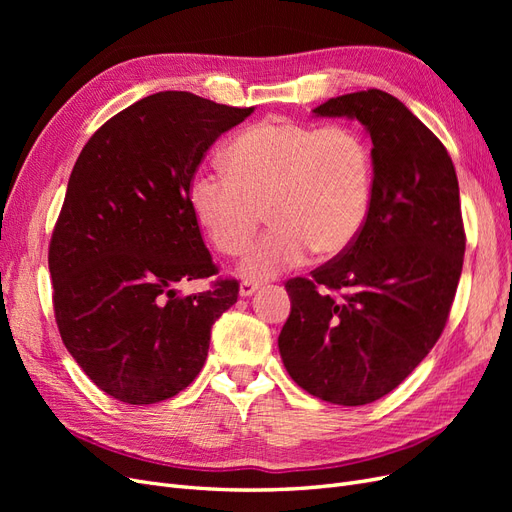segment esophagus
I'll list each match as a JSON object with an SVG mask.
<instances>
[{"label":"esophagus","mask_w":512,"mask_h":512,"mask_svg":"<svg viewBox=\"0 0 512 512\" xmlns=\"http://www.w3.org/2000/svg\"><path fill=\"white\" fill-rule=\"evenodd\" d=\"M262 284L260 282H256V280H243L241 282V286H239V297H252V294L260 288Z\"/></svg>","instance_id":"34e87169"}]
</instances>
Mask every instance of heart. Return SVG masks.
I'll list each match as a JSON object with an SVG mask.
<instances>
[{
	"instance_id": "obj_1",
	"label": "heart",
	"mask_w": 512,
	"mask_h": 512,
	"mask_svg": "<svg viewBox=\"0 0 512 512\" xmlns=\"http://www.w3.org/2000/svg\"><path fill=\"white\" fill-rule=\"evenodd\" d=\"M224 170L194 175L196 222L226 256L243 254L265 220L273 228L241 262L247 277H275L307 260L342 254L371 205L374 166L363 136L348 126L314 128L260 121L232 138Z\"/></svg>"
}]
</instances>
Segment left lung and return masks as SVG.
I'll return each instance as SVG.
<instances>
[{
    "instance_id": "1",
    "label": "left lung",
    "mask_w": 512,
    "mask_h": 512,
    "mask_svg": "<svg viewBox=\"0 0 512 512\" xmlns=\"http://www.w3.org/2000/svg\"><path fill=\"white\" fill-rule=\"evenodd\" d=\"M312 113L361 123L374 143V188L350 247L286 284L277 346L309 395L363 406L397 389L444 329L466 252L459 183L444 145L386 91L337 96ZM320 287L345 294L337 302Z\"/></svg>"
}]
</instances>
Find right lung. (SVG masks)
<instances>
[{
	"label": "right lung",
	"mask_w": 512,
	"mask_h": 512,
	"mask_svg": "<svg viewBox=\"0 0 512 512\" xmlns=\"http://www.w3.org/2000/svg\"><path fill=\"white\" fill-rule=\"evenodd\" d=\"M254 108L160 91L123 108L76 160L49 247L55 320L72 359L123 404L175 397L200 374L239 284L218 273L188 190L207 149Z\"/></svg>",
	"instance_id": "add662e5"
}]
</instances>
